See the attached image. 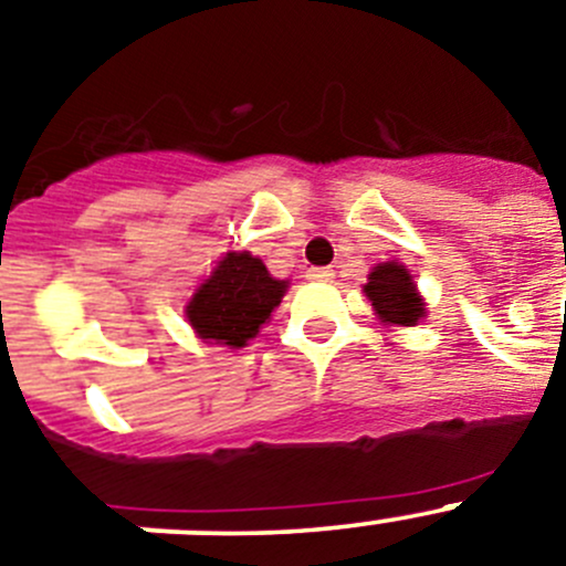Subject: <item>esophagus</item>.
<instances>
[{"label": "esophagus", "mask_w": 566, "mask_h": 566, "mask_svg": "<svg viewBox=\"0 0 566 566\" xmlns=\"http://www.w3.org/2000/svg\"><path fill=\"white\" fill-rule=\"evenodd\" d=\"M332 276H335V271H332V268H310L307 271L310 282H332Z\"/></svg>", "instance_id": "1"}]
</instances>
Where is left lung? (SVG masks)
Returning a JSON list of instances; mask_svg holds the SVG:
<instances>
[{"instance_id":"8db88e82","label":"left lung","mask_w":566,"mask_h":566,"mask_svg":"<svg viewBox=\"0 0 566 566\" xmlns=\"http://www.w3.org/2000/svg\"><path fill=\"white\" fill-rule=\"evenodd\" d=\"M363 293L368 295L374 313L382 324L416 326L424 318V298L416 290L408 268L399 262H382L374 268Z\"/></svg>"}]
</instances>
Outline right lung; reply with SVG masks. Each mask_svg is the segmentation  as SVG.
<instances>
[{
  "label": "right lung",
  "mask_w": 566,
  "mask_h": 566,
  "mask_svg": "<svg viewBox=\"0 0 566 566\" xmlns=\"http://www.w3.org/2000/svg\"><path fill=\"white\" fill-rule=\"evenodd\" d=\"M287 282L273 279L265 262L248 251H229L195 290L187 321L203 343L242 348L282 304Z\"/></svg>",
  "instance_id": "1"
}]
</instances>
